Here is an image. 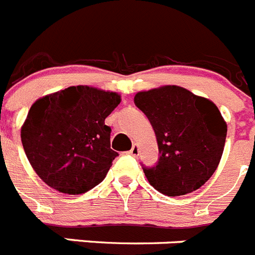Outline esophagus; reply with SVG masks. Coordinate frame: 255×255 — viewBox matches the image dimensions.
<instances>
[{"label":"esophagus","mask_w":255,"mask_h":255,"mask_svg":"<svg viewBox=\"0 0 255 255\" xmlns=\"http://www.w3.org/2000/svg\"><path fill=\"white\" fill-rule=\"evenodd\" d=\"M128 152H129V155H132V156H137V155H138V146L134 143V145L130 147V150Z\"/></svg>","instance_id":"esophagus-1"}]
</instances>
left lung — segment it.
<instances>
[{
	"mask_svg": "<svg viewBox=\"0 0 255 255\" xmlns=\"http://www.w3.org/2000/svg\"><path fill=\"white\" fill-rule=\"evenodd\" d=\"M134 105L147 117L158 141V163L142 165L150 185L167 196L204 185L220 164L227 134L218 108L178 86L138 92Z\"/></svg>",
	"mask_w": 255,
	"mask_h": 255,
	"instance_id": "8db88e82",
	"label": "left lung"
}]
</instances>
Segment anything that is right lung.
Here are the masks:
<instances>
[{
  "label": "right lung",
  "mask_w": 255,
  "mask_h": 255,
  "mask_svg": "<svg viewBox=\"0 0 255 255\" xmlns=\"http://www.w3.org/2000/svg\"><path fill=\"white\" fill-rule=\"evenodd\" d=\"M121 103L115 92L72 86L35 101L21 127L30 165L50 187L69 195L94 189L118 152L105 118Z\"/></svg>",
  "instance_id": "1"
}]
</instances>
